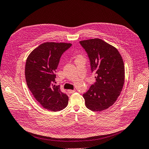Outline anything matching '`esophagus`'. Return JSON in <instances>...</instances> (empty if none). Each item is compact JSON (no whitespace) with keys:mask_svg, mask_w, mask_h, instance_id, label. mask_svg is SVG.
<instances>
[{"mask_svg":"<svg viewBox=\"0 0 149 149\" xmlns=\"http://www.w3.org/2000/svg\"><path fill=\"white\" fill-rule=\"evenodd\" d=\"M75 90H68V92L69 93V94H72V93H74V92H75Z\"/></svg>","mask_w":149,"mask_h":149,"instance_id":"34e87169","label":"esophagus"}]
</instances>
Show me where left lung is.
I'll list each match as a JSON object with an SVG mask.
<instances>
[{
    "label": "left lung",
    "mask_w": 149,
    "mask_h": 149,
    "mask_svg": "<svg viewBox=\"0 0 149 149\" xmlns=\"http://www.w3.org/2000/svg\"><path fill=\"white\" fill-rule=\"evenodd\" d=\"M90 62L96 81L83 95L86 107L94 112L112 106L122 90L125 68L117 49L100 38L80 41Z\"/></svg>",
    "instance_id": "8db88e82"
}]
</instances>
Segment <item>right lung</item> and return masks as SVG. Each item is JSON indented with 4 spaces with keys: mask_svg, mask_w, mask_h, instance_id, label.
I'll return each instance as SVG.
<instances>
[{
    "mask_svg": "<svg viewBox=\"0 0 149 149\" xmlns=\"http://www.w3.org/2000/svg\"><path fill=\"white\" fill-rule=\"evenodd\" d=\"M71 46V43H44L34 49L26 60L27 86L37 101L53 112L63 110L68 104V96L54 84L60 58Z\"/></svg>",
    "mask_w": 149,
    "mask_h": 149,
    "instance_id": "right-lung-1",
    "label": "right lung"
}]
</instances>
